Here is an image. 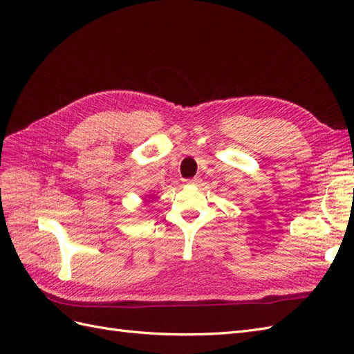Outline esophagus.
<instances>
[{
  "label": "esophagus",
  "instance_id": "obj_1",
  "mask_svg": "<svg viewBox=\"0 0 354 354\" xmlns=\"http://www.w3.org/2000/svg\"><path fill=\"white\" fill-rule=\"evenodd\" d=\"M201 178L199 177H195V178H192V180H186V183L187 185H194V186H199L201 185Z\"/></svg>",
  "mask_w": 354,
  "mask_h": 354
}]
</instances>
